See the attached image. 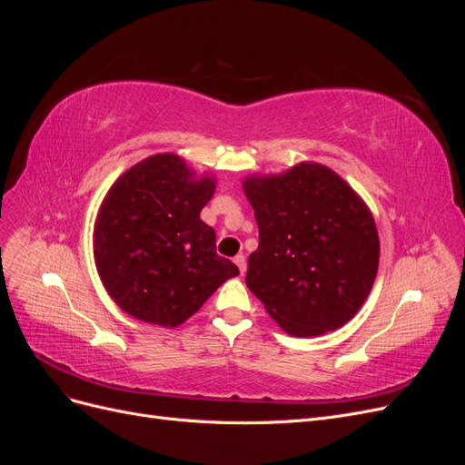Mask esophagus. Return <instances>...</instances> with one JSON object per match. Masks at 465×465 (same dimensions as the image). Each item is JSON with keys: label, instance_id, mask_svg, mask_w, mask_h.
<instances>
[{"label": "esophagus", "instance_id": "esophagus-1", "mask_svg": "<svg viewBox=\"0 0 465 465\" xmlns=\"http://www.w3.org/2000/svg\"><path fill=\"white\" fill-rule=\"evenodd\" d=\"M234 263H236V267H238V272L246 273V258H244L242 254H238V256L234 258Z\"/></svg>", "mask_w": 465, "mask_h": 465}]
</instances>
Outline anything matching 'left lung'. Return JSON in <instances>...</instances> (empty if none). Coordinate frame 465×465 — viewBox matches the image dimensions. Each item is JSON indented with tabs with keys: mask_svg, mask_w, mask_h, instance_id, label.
Here are the masks:
<instances>
[{
	"mask_svg": "<svg viewBox=\"0 0 465 465\" xmlns=\"http://www.w3.org/2000/svg\"><path fill=\"white\" fill-rule=\"evenodd\" d=\"M242 190L260 231L246 285L267 314L294 337L345 326L378 272L380 241L369 205L314 161L279 174H250Z\"/></svg>",
	"mask_w": 465,
	"mask_h": 465,
	"instance_id": "obj_1",
	"label": "left lung"
}]
</instances>
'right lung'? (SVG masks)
Wrapping results in <instances>:
<instances>
[{
    "label": "right lung",
    "mask_w": 465,
    "mask_h": 465,
    "mask_svg": "<svg viewBox=\"0 0 465 465\" xmlns=\"http://www.w3.org/2000/svg\"><path fill=\"white\" fill-rule=\"evenodd\" d=\"M217 180L176 153L128 168L106 192L93 231L98 277L125 314L178 328L238 267L217 256L215 231L200 219Z\"/></svg>",
    "instance_id": "right-lung-1"
}]
</instances>
